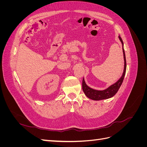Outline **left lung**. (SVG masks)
I'll return each instance as SVG.
<instances>
[{
  "mask_svg": "<svg viewBox=\"0 0 147 147\" xmlns=\"http://www.w3.org/2000/svg\"><path fill=\"white\" fill-rule=\"evenodd\" d=\"M118 37L122 43L123 52V56H124V70H123L122 76L116 83L112 84V85L110 86L109 88L105 89V90H102V91L94 90V89L89 87L86 84L85 82H84V80L83 78V82H82V89L84 94H85L89 99L94 100H100L107 99L111 98V97H112L113 96L116 94V93L118 92L120 86L121 85L124 78V75H125V74H126V61L125 53H124V48H123V45H124L123 42L119 35L118 36Z\"/></svg>",
  "mask_w": 147,
  "mask_h": 147,
  "instance_id": "1",
  "label": "left lung"
}]
</instances>
